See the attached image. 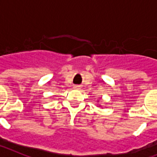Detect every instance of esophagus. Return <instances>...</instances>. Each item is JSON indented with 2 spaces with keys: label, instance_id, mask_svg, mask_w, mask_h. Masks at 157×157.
Listing matches in <instances>:
<instances>
[{
  "label": "esophagus",
  "instance_id": "esophagus-1",
  "mask_svg": "<svg viewBox=\"0 0 157 157\" xmlns=\"http://www.w3.org/2000/svg\"><path fill=\"white\" fill-rule=\"evenodd\" d=\"M76 87H77V86H76Z\"/></svg>",
  "mask_w": 157,
  "mask_h": 157
}]
</instances>
